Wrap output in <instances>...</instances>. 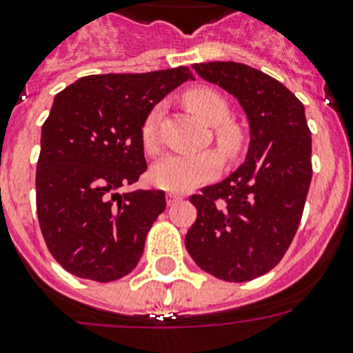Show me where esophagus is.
<instances>
[{"mask_svg":"<svg viewBox=\"0 0 353 353\" xmlns=\"http://www.w3.org/2000/svg\"><path fill=\"white\" fill-rule=\"evenodd\" d=\"M180 199H182V196H179V194H168V196H166V201H168V205H174V203H179Z\"/></svg>","mask_w":353,"mask_h":353,"instance_id":"34e87169","label":"esophagus"}]
</instances>
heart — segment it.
Instances as JSON below:
<instances>
[{
  "mask_svg": "<svg viewBox=\"0 0 353 353\" xmlns=\"http://www.w3.org/2000/svg\"><path fill=\"white\" fill-rule=\"evenodd\" d=\"M187 108L205 123L214 127V139L221 154L233 157L240 150L242 136L233 123H230L232 109L221 93L210 88H196L187 92ZM164 105L157 104L150 109L141 123V143L146 152L155 154L159 150V123ZM221 170L219 157L210 152L196 154H170L157 161L152 168V182L170 192H187L215 179Z\"/></svg>",
  "mask_w": 353,
  "mask_h": 353,
  "instance_id": "heart-1",
  "label": "heart"
}]
</instances>
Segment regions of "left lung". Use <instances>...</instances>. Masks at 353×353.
Returning <instances> with one entry per match:
<instances>
[{
  "instance_id": "1",
  "label": "left lung",
  "mask_w": 353,
  "mask_h": 353,
  "mask_svg": "<svg viewBox=\"0 0 353 353\" xmlns=\"http://www.w3.org/2000/svg\"><path fill=\"white\" fill-rule=\"evenodd\" d=\"M244 108L251 141L245 162L191 196L198 210L185 248L199 269L244 283L272 270L297 233L310 191L311 132L304 105L285 84L235 61L192 65Z\"/></svg>"
}]
</instances>
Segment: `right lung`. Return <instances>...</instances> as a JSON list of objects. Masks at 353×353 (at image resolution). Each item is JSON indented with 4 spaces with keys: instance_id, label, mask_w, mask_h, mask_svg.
Returning <instances> with one entry per match:
<instances>
[{
    "instance_id": "1",
    "label": "right lung",
    "mask_w": 353,
    "mask_h": 353,
    "mask_svg": "<svg viewBox=\"0 0 353 353\" xmlns=\"http://www.w3.org/2000/svg\"><path fill=\"white\" fill-rule=\"evenodd\" d=\"M187 79L189 67L99 74L54 97L40 138L37 214L48 249L74 276L109 283L136 269L166 196L118 189L146 171L148 111Z\"/></svg>"
}]
</instances>
